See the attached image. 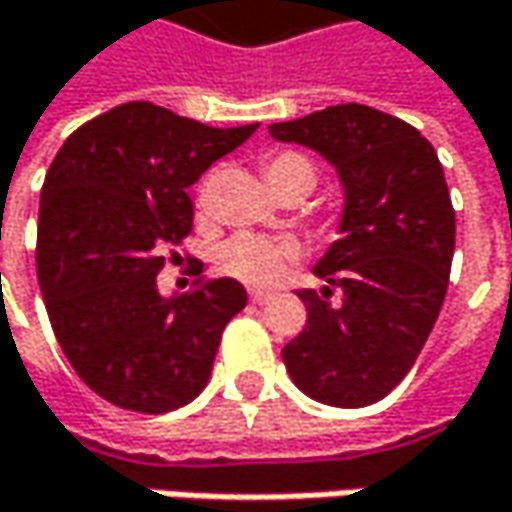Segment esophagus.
Masks as SVG:
<instances>
[{"instance_id": "esophagus-1", "label": "esophagus", "mask_w": 512, "mask_h": 512, "mask_svg": "<svg viewBox=\"0 0 512 512\" xmlns=\"http://www.w3.org/2000/svg\"><path fill=\"white\" fill-rule=\"evenodd\" d=\"M249 299L255 304H266V302H272V293H266V290H252L249 293Z\"/></svg>"}]
</instances>
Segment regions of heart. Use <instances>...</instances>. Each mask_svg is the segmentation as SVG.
I'll use <instances>...</instances> for the list:
<instances>
[{
  "label": "heart",
  "instance_id": "1",
  "mask_svg": "<svg viewBox=\"0 0 512 512\" xmlns=\"http://www.w3.org/2000/svg\"><path fill=\"white\" fill-rule=\"evenodd\" d=\"M263 172L269 187L287 184V181H304L316 184V166L299 152H272L263 161ZM299 257V246L293 240H269V237H234L219 246L216 263L225 275L240 278L252 287H269L275 284Z\"/></svg>",
  "mask_w": 512,
  "mask_h": 512
}]
</instances>
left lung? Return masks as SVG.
<instances>
[{"label":"left lung","mask_w":512,"mask_h":512,"mask_svg":"<svg viewBox=\"0 0 512 512\" xmlns=\"http://www.w3.org/2000/svg\"><path fill=\"white\" fill-rule=\"evenodd\" d=\"M269 134L319 152L346 190L340 240L313 266L325 287L299 290L307 325L281 351L284 366L313 401L375 404L416 363L448 290L454 208L442 163L413 125L357 102Z\"/></svg>","instance_id":"1"}]
</instances>
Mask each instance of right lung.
<instances>
[{"label":"right lung","mask_w":512,"mask_h":512,"mask_svg":"<svg viewBox=\"0 0 512 512\" xmlns=\"http://www.w3.org/2000/svg\"><path fill=\"white\" fill-rule=\"evenodd\" d=\"M255 125L210 128L125 102L72 131L46 172L37 281L61 349L105 401L169 413L205 390L222 331L246 307L234 278L161 296L163 249L193 228V187Z\"/></svg>","instance_id":"add662e5"}]
</instances>
